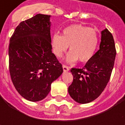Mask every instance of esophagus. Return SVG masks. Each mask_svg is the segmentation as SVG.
<instances>
[{
    "mask_svg": "<svg viewBox=\"0 0 125 125\" xmlns=\"http://www.w3.org/2000/svg\"><path fill=\"white\" fill-rule=\"evenodd\" d=\"M62 68H63V71H64V72H68V71L70 70L69 67H67V65H62Z\"/></svg>",
    "mask_w": 125,
    "mask_h": 125,
    "instance_id": "1",
    "label": "esophagus"
}]
</instances>
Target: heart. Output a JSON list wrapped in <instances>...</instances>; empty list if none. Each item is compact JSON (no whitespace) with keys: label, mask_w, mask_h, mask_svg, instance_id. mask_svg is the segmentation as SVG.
<instances>
[{"label":"heart","mask_w":125,"mask_h":125,"mask_svg":"<svg viewBox=\"0 0 125 125\" xmlns=\"http://www.w3.org/2000/svg\"><path fill=\"white\" fill-rule=\"evenodd\" d=\"M98 33L92 28L81 24H73L66 27L62 35L55 33L51 37L53 52L58 58H61L70 45V52L67 61L74 62L79 59L86 62L93 56L98 44Z\"/></svg>","instance_id":"heart-1"}]
</instances>
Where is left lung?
<instances>
[{"label":"left lung","instance_id":"8db88e82","mask_svg":"<svg viewBox=\"0 0 125 125\" xmlns=\"http://www.w3.org/2000/svg\"><path fill=\"white\" fill-rule=\"evenodd\" d=\"M116 49L111 32L108 29L102 31L99 49L82 69L72 68L73 82L68 92L76 102H91L102 94L111 78Z\"/></svg>","mask_w":125,"mask_h":125}]
</instances>
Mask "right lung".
I'll return each instance as SVG.
<instances>
[{"mask_svg": "<svg viewBox=\"0 0 125 125\" xmlns=\"http://www.w3.org/2000/svg\"><path fill=\"white\" fill-rule=\"evenodd\" d=\"M50 15L38 14L21 21L10 40L9 70L13 85L23 98L44 99L52 82L62 74V64L52 53Z\"/></svg>", "mask_w": 125, "mask_h": 125, "instance_id": "right-lung-1", "label": "right lung"}]
</instances>
